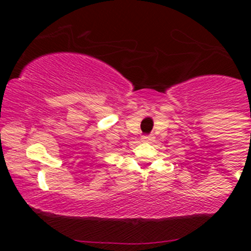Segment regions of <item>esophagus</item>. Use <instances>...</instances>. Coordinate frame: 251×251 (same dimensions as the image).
I'll list each match as a JSON object with an SVG mask.
<instances>
[{
  "instance_id": "obj_1",
  "label": "esophagus",
  "mask_w": 251,
  "mask_h": 251,
  "mask_svg": "<svg viewBox=\"0 0 251 251\" xmlns=\"http://www.w3.org/2000/svg\"><path fill=\"white\" fill-rule=\"evenodd\" d=\"M141 140H142V141H146V142L153 141V140H154V136H153V135H144V136H142Z\"/></svg>"
}]
</instances>
